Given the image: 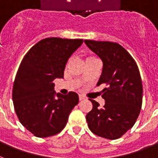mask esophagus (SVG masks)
I'll list each match as a JSON object with an SVG mask.
<instances>
[{"label": "esophagus", "mask_w": 158, "mask_h": 158, "mask_svg": "<svg viewBox=\"0 0 158 158\" xmlns=\"http://www.w3.org/2000/svg\"><path fill=\"white\" fill-rule=\"evenodd\" d=\"M85 99V97H84L83 95H79V100H83V99Z\"/></svg>", "instance_id": "1"}]
</instances>
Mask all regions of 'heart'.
Listing matches in <instances>:
<instances>
[{
	"mask_svg": "<svg viewBox=\"0 0 158 158\" xmlns=\"http://www.w3.org/2000/svg\"><path fill=\"white\" fill-rule=\"evenodd\" d=\"M96 59V58H95V56H92V55H90V56H88L87 58V60H91V59Z\"/></svg>",
	"mask_w": 158,
	"mask_h": 158,
	"instance_id": "b5f03b06",
	"label": "heart"
}]
</instances>
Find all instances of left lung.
<instances>
[{"label":"left lung","mask_w":158,"mask_h":158,"mask_svg":"<svg viewBox=\"0 0 158 158\" xmlns=\"http://www.w3.org/2000/svg\"><path fill=\"white\" fill-rule=\"evenodd\" d=\"M84 42L103 62L97 86L105 84L102 97L104 107L89 99L92 109L86 116L94 134L110 140L120 138L130 129L140 114L143 87L139 69L130 54L112 42L85 40Z\"/></svg>","instance_id":"8db88e82"}]
</instances>
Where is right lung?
I'll return each mask as SVG.
<instances>
[{
	"instance_id": "right-lung-1",
	"label": "right lung",
	"mask_w": 158,
	"mask_h": 158,
	"mask_svg": "<svg viewBox=\"0 0 158 158\" xmlns=\"http://www.w3.org/2000/svg\"><path fill=\"white\" fill-rule=\"evenodd\" d=\"M83 42L45 38L32 46L20 64L13 87L14 109L22 125L37 137L60 132L79 103L74 91L55 93L53 81L63 78L67 60Z\"/></svg>"
}]
</instances>
